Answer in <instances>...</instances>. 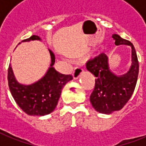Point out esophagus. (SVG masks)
Listing matches in <instances>:
<instances>
[{
  "instance_id": "34e87169",
  "label": "esophagus",
  "mask_w": 146,
  "mask_h": 146,
  "mask_svg": "<svg viewBox=\"0 0 146 146\" xmlns=\"http://www.w3.org/2000/svg\"><path fill=\"white\" fill-rule=\"evenodd\" d=\"M83 73V69L81 67H76L73 73V77L74 79H77L81 76V73Z\"/></svg>"
}]
</instances>
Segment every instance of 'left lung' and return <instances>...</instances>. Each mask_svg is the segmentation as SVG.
Masks as SVG:
<instances>
[{"mask_svg": "<svg viewBox=\"0 0 146 146\" xmlns=\"http://www.w3.org/2000/svg\"><path fill=\"white\" fill-rule=\"evenodd\" d=\"M115 44H127L132 48V65L122 76H116L109 68L108 56L101 53L86 63V68L94 74L95 86L90 95V102L96 111L110 114L121 110L130 99L135 90L139 73V64L135 48L129 40L113 34Z\"/></svg>", "mask_w": 146, "mask_h": 146, "instance_id": "1", "label": "left lung"}]
</instances>
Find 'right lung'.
<instances>
[{
    "label": "right lung",
    "instance_id": "right-lung-1",
    "mask_svg": "<svg viewBox=\"0 0 146 146\" xmlns=\"http://www.w3.org/2000/svg\"><path fill=\"white\" fill-rule=\"evenodd\" d=\"M40 40L38 36L33 35L23 41ZM51 65L46 74L35 83L25 86L18 83L11 67L8 69V82L13 98L22 110L31 116H44L55 110L60 98L61 90L65 84L73 79L72 75L58 73L52 66L55 62V56L49 50Z\"/></svg>",
    "mask_w": 146,
    "mask_h": 146
}]
</instances>
